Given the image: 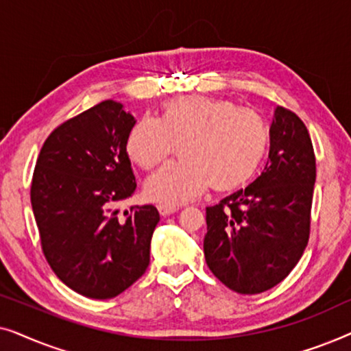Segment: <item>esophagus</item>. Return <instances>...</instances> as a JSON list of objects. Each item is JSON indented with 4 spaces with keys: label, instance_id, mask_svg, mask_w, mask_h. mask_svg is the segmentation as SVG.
Returning a JSON list of instances; mask_svg holds the SVG:
<instances>
[{
    "label": "esophagus",
    "instance_id": "esophagus-1",
    "mask_svg": "<svg viewBox=\"0 0 351 351\" xmlns=\"http://www.w3.org/2000/svg\"><path fill=\"white\" fill-rule=\"evenodd\" d=\"M158 210H160L161 215H169L172 213H176V210H179L177 206H167V204H158Z\"/></svg>",
    "mask_w": 351,
    "mask_h": 351
}]
</instances>
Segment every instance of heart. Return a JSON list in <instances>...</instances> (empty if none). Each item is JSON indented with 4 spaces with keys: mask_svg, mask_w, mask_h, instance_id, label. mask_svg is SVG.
I'll use <instances>...</instances> for the list:
<instances>
[{
    "mask_svg": "<svg viewBox=\"0 0 351 351\" xmlns=\"http://www.w3.org/2000/svg\"><path fill=\"white\" fill-rule=\"evenodd\" d=\"M267 129L252 110L225 99L201 95L165 104L161 119L143 117L126 136V153L143 169H153L179 145L182 161L155 172L145 193L160 204L179 206L210 185L214 191L241 186L261 162Z\"/></svg>",
    "mask_w": 351,
    "mask_h": 351,
    "instance_id": "heart-1",
    "label": "heart"
}]
</instances>
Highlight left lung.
I'll return each mask as SVG.
<instances>
[{"instance_id": "8db88e82", "label": "left lung", "mask_w": 351, "mask_h": 351, "mask_svg": "<svg viewBox=\"0 0 351 351\" xmlns=\"http://www.w3.org/2000/svg\"><path fill=\"white\" fill-rule=\"evenodd\" d=\"M316 160L304 121L275 110L263 172L246 189L206 208L209 270L239 294H261L285 280L310 238Z\"/></svg>"}]
</instances>
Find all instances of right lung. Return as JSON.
<instances>
[{"mask_svg": "<svg viewBox=\"0 0 351 351\" xmlns=\"http://www.w3.org/2000/svg\"><path fill=\"white\" fill-rule=\"evenodd\" d=\"M136 119L104 100L66 119L43 143L30 198L41 249L57 278L89 299H113L150 263L160 213L153 204L118 213L136 191L126 136Z\"/></svg>", "mask_w": 351, "mask_h": 351, "instance_id": "add662e5", "label": "right lung"}]
</instances>
